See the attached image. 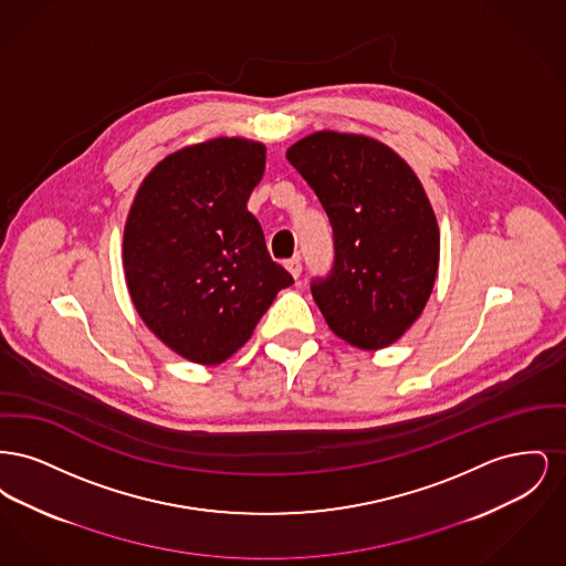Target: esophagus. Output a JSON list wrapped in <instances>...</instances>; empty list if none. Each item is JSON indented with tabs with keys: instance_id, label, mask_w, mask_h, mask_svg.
Instances as JSON below:
<instances>
[{
	"instance_id": "34e87169",
	"label": "esophagus",
	"mask_w": 566,
	"mask_h": 566,
	"mask_svg": "<svg viewBox=\"0 0 566 566\" xmlns=\"http://www.w3.org/2000/svg\"><path fill=\"white\" fill-rule=\"evenodd\" d=\"M286 270L291 271V275L295 277V280H298V275H301V259L298 256H293V259H289L286 261Z\"/></svg>"
}]
</instances>
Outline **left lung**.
I'll return each instance as SVG.
<instances>
[{
	"mask_svg": "<svg viewBox=\"0 0 566 566\" xmlns=\"http://www.w3.org/2000/svg\"><path fill=\"white\" fill-rule=\"evenodd\" d=\"M286 159L333 227L335 265L312 284L324 321L354 348H388L420 318L437 280L439 227L427 190L369 135L316 132Z\"/></svg>",
	"mask_w": 566,
	"mask_h": 566,
	"instance_id": "left-lung-1",
	"label": "left lung"
}]
</instances>
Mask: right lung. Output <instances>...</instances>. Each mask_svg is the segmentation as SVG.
Wrapping results in <instances>:
<instances>
[{"label": "right lung", "mask_w": 566, "mask_h": 566, "mask_svg": "<svg viewBox=\"0 0 566 566\" xmlns=\"http://www.w3.org/2000/svg\"><path fill=\"white\" fill-rule=\"evenodd\" d=\"M268 148L245 137L185 146L142 180L123 233V270L135 310L169 350L220 365L293 275L271 261L248 199Z\"/></svg>", "instance_id": "right-lung-1"}]
</instances>
